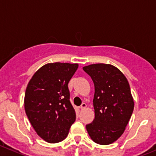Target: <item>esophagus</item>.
<instances>
[{"label":"esophagus","instance_id":"obj_1","mask_svg":"<svg viewBox=\"0 0 156 156\" xmlns=\"http://www.w3.org/2000/svg\"><path fill=\"white\" fill-rule=\"evenodd\" d=\"M86 107H87V105L85 104V103H82V104H81V105L80 106V108H81V109H85Z\"/></svg>","mask_w":156,"mask_h":156}]
</instances>
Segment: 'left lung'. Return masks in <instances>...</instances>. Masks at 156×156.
Here are the masks:
<instances>
[{
    "mask_svg": "<svg viewBox=\"0 0 156 156\" xmlns=\"http://www.w3.org/2000/svg\"><path fill=\"white\" fill-rule=\"evenodd\" d=\"M94 85V119L86 126L91 139L99 145H109L122 136L134 109L129 83L124 74L109 64L83 67Z\"/></svg>",
    "mask_w": 156,
    "mask_h": 156,
    "instance_id": "left-lung-1",
    "label": "left lung"
}]
</instances>
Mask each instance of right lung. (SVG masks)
<instances>
[{"label":"right lung","instance_id":"add662e5","mask_svg":"<svg viewBox=\"0 0 156 156\" xmlns=\"http://www.w3.org/2000/svg\"><path fill=\"white\" fill-rule=\"evenodd\" d=\"M78 68L77 63H48L36 71L27 84L26 115L36 133L45 142L63 141L76 119L68 85Z\"/></svg>","mask_w":156,"mask_h":156}]
</instances>
